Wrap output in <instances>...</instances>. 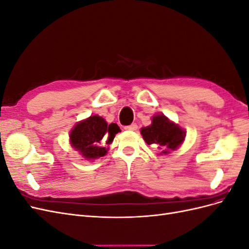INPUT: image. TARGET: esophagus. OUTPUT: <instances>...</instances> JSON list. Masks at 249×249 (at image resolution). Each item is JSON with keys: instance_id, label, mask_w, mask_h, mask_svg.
<instances>
[{"instance_id": "34e87169", "label": "esophagus", "mask_w": 249, "mask_h": 249, "mask_svg": "<svg viewBox=\"0 0 249 249\" xmlns=\"http://www.w3.org/2000/svg\"><path fill=\"white\" fill-rule=\"evenodd\" d=\"M137 124H130V125H126L124 129L125 130H127V131H136L137 130Z\"/></svg>"}]
</instances>
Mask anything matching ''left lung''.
Returning a JSON list of instances; mask_svg holds the SVG:
<instances>
[{
	"mask_svg": "<svg viewBox=\"0 0 249 249\" xmlns=\"http://www.w3.org/2000/svg\"><path fill=\"white\" fill-rule=\"evenodd\" d=\"M140 133L148 145H154L160 156L168 155L183 144L186 131L164 114H155L152 124L141 127Z\"/></svg>",
	"mask_w": 249,
	"mask_h": 249,
	"instance_id": "1",
	"label": "left lung"
}]
</instances>
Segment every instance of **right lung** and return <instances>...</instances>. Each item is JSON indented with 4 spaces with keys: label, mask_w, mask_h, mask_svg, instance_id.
Masks as SVG:
<instances>
[{
    "label": "right lung",
    "mask_w": 249,
    "mask_h": 249,
    "mask_svg": "<svg viewBox=\"0 0 249 249\" xmlns=\"http://www.w3.org/2000/svg\"><path fill=\"white\" fill-rule=\"evenodd\" d=\"M120 132L116 124H110L102 116L91 115L77 123L70 132L71 146L84 160L91 161L106 156L115 135Z\"/></svg>",
    "instance_id": "right-lung-1"
}]
</instances>
